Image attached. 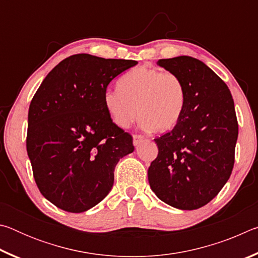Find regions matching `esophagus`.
<instances>
[{
	"instance_id": "1",
	"label": "esophagus",
	"mask_w": 258,
	"mask_h": 258,
	"mask_svg": "<svg viewBox=\"0 0 258 258\" xmlns=\"http://www.w3.org/2000/svg\"><path fill=\"white\" fill-rule=\"evenodd\" d=\"M143 140V137H141V135H133V145L135 147H138L140 143L142 142Z\"/></svg>"
}]
</instances>
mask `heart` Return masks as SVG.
I'll return each instance as SVG.
<instances>
[{"label": "heart", "instance_id": "1", "mask_svg": "<svg viewBox=\"0 0 258 258\" xmlns=\"http://www.w3.org/2000/svg\"><path fill=\"white\" fill-rule=\"evenodd\" d=\"M103 102L110 118L119 127H128L140 116L145 130L166 133L181 120L185 90L175 74L140 66L121 77L119 87L106 90Z\"/></svg>", "mask_w": 258, "mask_h": 258}]
</instances>
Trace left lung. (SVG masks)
Masks as SVG:
<instances>
[{"instance_id": "1", "label": "left lung", "mask_w": 258, "mask_h": 258, "mask_svg": "<svg viewBox=\"0 0 258 258\" xmlns=\"http://www.w3.org/2000/svg\"><path fill=\"white\" fill-rule=\"evenodd\" d=\"M157 64L181 78L185 107L175 127L155 139L158 156L148 180L161 202L183 211L198 209L216 197L232 173L238 139L233 99L203 61L180 55Z\"/></svg>"}]
</instances>
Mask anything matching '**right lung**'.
I'll use <instances>...</instances> for the list:
<instances>
[{"instance_id":"obj_1","label":"right lung","mask_w":258,"mask_h":258,"mask_svg":"<svg viewBox=\"0 0 258 258\" xmlns=\"http://www.w3.org/2000/svg\"><path fill=\"white\" fill-rule=\"evenodd\" d=\"M138 61L87 53L68 56L47 74L28 110L27 154L35 182L60 209L83 213L110 192L133 139L109 116L103 94Z\"/></svg>"}]
</instances>
